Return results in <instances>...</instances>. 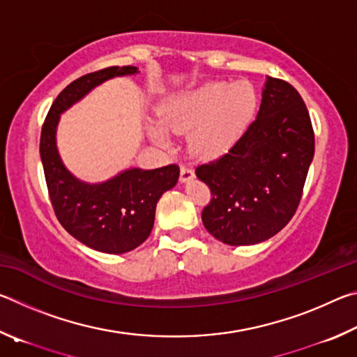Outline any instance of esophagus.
Segmentation results:
<instances>
[{"label": "esophagus", "instance_id": "34e87169", "mask_svg": "<svg viewBox=\"0 0 357 357\" xmlns=\"http://www.w3.org/2000/svg\"><path fill=\"white\" fill-rule=\"evenodd\" d=\"M193 178H195V172H193L190 167H185V165L181 167V178H179L181 183H189V181Z\"/></svg>", "mask_w": 357, "mask_h": 357}]
</instances>
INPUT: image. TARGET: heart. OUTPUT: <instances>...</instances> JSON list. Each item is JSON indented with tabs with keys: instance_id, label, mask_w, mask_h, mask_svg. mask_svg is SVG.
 Here are the masks:
<instances>
[{
	"instance_id": "obj_1",
	"label": "heart",
	"mask_w": 357,
	"mask_h": 357,
	"mask_svg": "<svg viewBox=\"0 0 357 357\" xmlns=\"http://www.w3.org/2000/svg\"><path fill=\"white\" fill-rule=\"evenodd\" d=\"M257 98L244 82H211L174 96L162 105L159 124L149 126V135L160 146H170L173 134H187L193 128L192 149L200 157H217L233 146L250 123Z\"/></svg>"
}]
</instances>
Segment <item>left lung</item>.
<instances>
[{
    "label": "left lung",
    "instance_id": "obj_1",
    "mask_svg": "<svg viewBox=\"0 0 357 357\" xmlns=\"http://www.w3.org/2000/svg\"><path fill=\"white\" fill-rule=\"evenodd\" d=\"M315 154L312 121L301 94L268 77L257 118L227 154L197 167L211 189L202 220L228 245L273 238L299 206Z\"/></svg>",
    "mask_w": 357,
    "mask_h": 357
}]
</instances>
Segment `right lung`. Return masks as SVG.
I'll return each instance as SVG.
<instances>
[{
    "label": "right lung",
    "instance_id": "right-lung-1",
    "mask_svg": "<svg viewBox=\"0 0 357 357\" xmlns=\"http://www.w3.org/2000/svg\"><path fill=\"white\" fill-rule=\"evenodd\" d=\"M134 66H112L68 84L53 102L40 132V159L53 211L66 231L82 244L104 253H126L148 239L155 204L176 185L178 165L155 170L129 168L99 184L77 179L64 167L56 149L59 114L108 78L134 75Z\"/></svg>",
    "mask_w": 357,
    "mask_h": 357
}]
</instances>
